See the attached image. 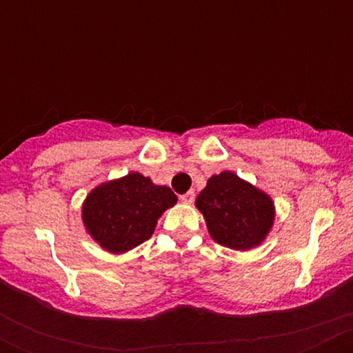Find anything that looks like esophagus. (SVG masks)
<instances>
[{
  "label": "esophagus",
  "instance_id": "1",
  "mask_svg": "<svg viewBox=\"0 0 353 353\" xmlns=\"http://www.w3.org/2000/svg\"><path fill=\"white\" fill-rule=\"evenodd\" d=\"M194 199H196V192H194V190H189V192L182 194L181 196V201L184 202V204H192Z\"/></svg>",
  "mask_w": 353,
  "mask_h": 353
}]
</instances>
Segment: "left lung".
<instances>
[{"label":"left lung","instance_id":"obj_1","mask_svg":"<svg viewBox=\"0 0 353 353\" xmlns=\"http://www.w3.org/2000/svg\"><path fill=\"white\" fill-rule=\"evenodd\" d=\"M196 205L204 214L210 237L230 249H252L272 228L270 197L232 172L210 177Z\"/></svg>","mask_w":353,"mask_h":353}]
</instances>
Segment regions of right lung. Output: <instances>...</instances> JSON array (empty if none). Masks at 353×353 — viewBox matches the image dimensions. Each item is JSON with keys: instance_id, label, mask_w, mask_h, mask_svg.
Here are the masks:
<instances>
[{"instance_id": "1", "label": "right lung", "mask_w": 353, "mask_h": 353, "mask_svg": "<svg viewBox=\"0 0 353 353\" xmlns=\"http://www.w3.org/2000/svg\"><path fill=\"white\" fill-rule=\"evenodd\" d=\"M176 202L169 188L131 172L92 190L84 202L83 221L103 249L125 252L148 241L161 214Z\"/></svg>"}]
</instances>
